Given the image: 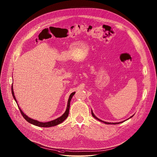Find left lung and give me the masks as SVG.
<instances>
[{
  "label": "left lung",
  "instance_id": "8db88e82",
  "mask_svg": "<svg viewBox=\"0 0 157 157\" xmlns=\"http://www.w3.org/2000/svg\"><path fill=\"white\" fill-rule=\"evenodd\" d=\"M91 113H92V115L95 118V119H97V120H99V121H101V122H103V123H105V124H120V123H123V121H125V120L124 121H121V122H118V123H109V122H106V121H102V120H100V119H98L94 114V113L92 112V111H91ZM134 115H132V116H131V117H129V118H132V117H133ZM129 118H128V119H129Z\"/></svg>",
  "mask_w": 157,
  "mask_h": 157
}]
</instances>
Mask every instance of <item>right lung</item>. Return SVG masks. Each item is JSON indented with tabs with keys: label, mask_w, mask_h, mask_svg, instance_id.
<instances>
[{
	"label": "right lung",
	"mask_w": 157,
	"mask_h": 157,
	"mask_svg": "<svg viewBox=\"0 0 157 157\" xmlns=\"http://www.w3.org/2000/svg\"><path fill=\"white\" fill-rule=\"evenodd\" d=\"M13 84H12V86H11V92H12V94H13V98L15 100L16 102L17 103V100L15 97V95H14V91H13ZM75 92H72V94H71V95H69V99H68V101H67V109H66V111L65 112V113L60 117L57 118V119L56 120H52V121H48V122H40L37 120H33L29 117H28L27 115H26V114H25L21 110V109L20 108V107L18 106L19 108V110L21 112L23 118L29 123H30L31 124H33L35 126H39V127H43V128H48V127H52V126H56V125H58L59 124H60L61 123H62L64 120H65L67 119V118L69 115V107H70V102H71V98L72 97H73V95H74Z\"/></svg>",
	"instance_id": "right-lung-1"
}]
</instances>
